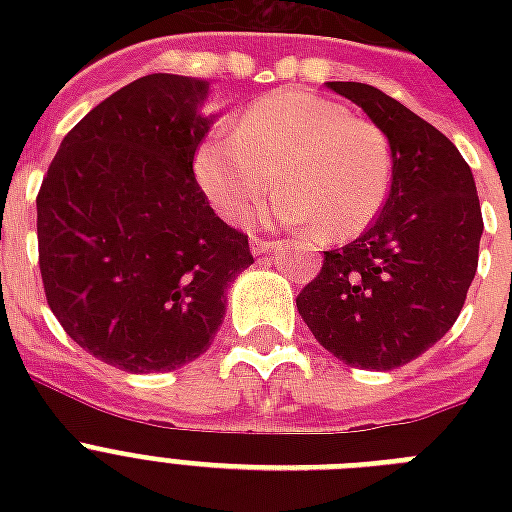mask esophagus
<instances>
[{
	"label": "esophagus",
	"mask_w": 512,
	"mask_h": 512,
	"mask_svg": "<svg viewBox=\"0 0 512 512\" xmlns=\"http://www.w3.org/2000/svg\"><path fill=\"white\" fill-rule=\"evenodd\" d=\"M279 247V241L271 239H260V236H249V249L255 252V255H263V252H271V249Z\"/></svg>",
	"instance_id": "34e87169"
}]
</instances>
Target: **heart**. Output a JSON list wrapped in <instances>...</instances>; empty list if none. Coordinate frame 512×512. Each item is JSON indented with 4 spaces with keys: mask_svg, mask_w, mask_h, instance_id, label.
Here are the masks:
<instances>
[{
    "mask_svg": "<svg viewBox=\"0 0 512 512\" xmlns=\"http://www.w3.org/2000/svg\"><path fill=\"white\" fill-rule=\"evenodd\" d=\"M271 223H321L329 236L372 225L390 191L388 140L335 100L281 90L255 100L236 132H217L196 151L193 175L217 215L241 220L271 191Z\"/></svg>",
    "mask_w": 512,
    "mask_h": 512,
    "instance_id": "b5f03b06",
    "label": "heart"
}]
</instances>
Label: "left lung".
Wrapping results in <instances>:
<instances>
[{"label": "left lung", "instance_id": "left-lung-1", "mask_svg": "<svg viewBox=\"0 0 512 512\" xmlns=\"http://www.w3.org/2000/svg\"><path fill=\"white\" fill-rule=\"evenodd\" d=\"M327 87L388 138L390 191L356 241L324 252L297 311L342 364L385 372L433 348L460 316L478 268L481 204L444 132L372 84Z\"/></svg>", "mask_w": 512, "mask_h": 512}]
</instances>
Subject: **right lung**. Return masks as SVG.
I'll use <instances>...</instances> for the list:
<instances>
[{
    "mask_svg": "<svg viewBox=\"0 0 512 512\" xmlns=\"http://www.w3.org/2000/svg\"><path fill=\"white\" fill-rule=\"evenodd\" d=\"M207 79L148 74L60 143L36 196L50 311L90 356L170 372L212 345L249 241L209 207L193 156L217 114Z\"/></svg>",
    "mask_w": 512,
    "mask_h": 512,
    "instance_id": "obj_1",
    "label": "right lung"
}]
</instances>
